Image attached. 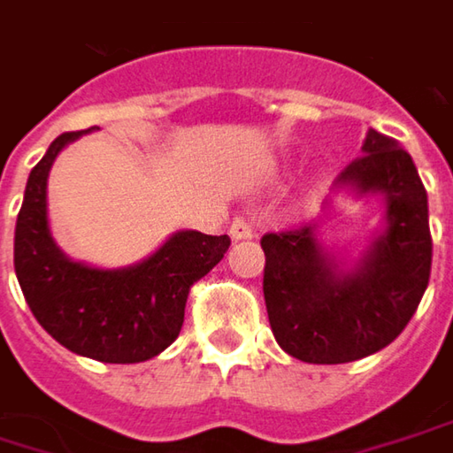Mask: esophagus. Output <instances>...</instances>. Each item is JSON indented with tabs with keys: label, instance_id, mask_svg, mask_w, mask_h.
<instances>
[{
	"label": "esophagus",
	"instance_id": "obj_1",
	"mask_svg": "<svg viewBox=\"0 0 453 453\" xmlns=\"http://www.w3.org/2000/svg\"><path fill=\"white\" fill-rule=\"evenodd\" d=\"M253 235H256V230H253V226L246 218H235L230 223V238L233 241H246V238H253Z\"/></svg>",
	"mask_w": 453,
	"mask_h": 453
}]
</instances>
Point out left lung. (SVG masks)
Returning a JSON list of instances; mask_svg holds the SVG:
<instances>
[{
  "label": "left lung",
  "mask_w": 453,
  "mask_h": 453,
  "mask_svg": "<svg viewBox=\"0 0 453 453\" xmlns=\"http://www.w3.org/2000/svg\"><path fill=\"white\" fill-rule=\"evenodd\" d=\"M338 189L382 195L385 230L351 269L318 241V223L266 233L264 300L281 349L307 364H346L377 354L411 323L431 277L428 195L411 153L377 130Z\"/></svg>",
  "instance_id": "8db88e82"
}]
</instances>
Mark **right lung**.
Returning <instances> with one entry per match:
<instances>
[{
	"mask_svg": "<svg viewBox=\"0 0 453 453\" xmlns=\"http://www.w3.org/2000/svg\"><path fill=\"white\" fill-rule=\"evenodd\" d=\"M92 130L58 135L27 176L14 227V274L35 320L68 351L104 364H138L176 341L192 284L220 264L230 238L179 230L125 269L71 261L50 235L45 189L56 156Z\"/></svg>",
	"mask_w": 453,
	"mask_h": 453,
	"instance_id": "1",
	"label": "right lung"
}]
</instances>
